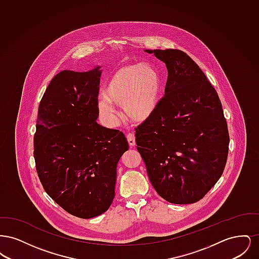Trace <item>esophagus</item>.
Here are the masks:
<instances>
[{"label":"esophagus","instance_id":"obj_1","mask_svg":"<svg viewBox=\"0 0 259 259\" xmlns=\"http://www.w3.org/2000/svg\"><path fill=\"white\" fill-rule=\"evenodd\" d=\"M127 141H128L130 147H134V146H135L136 138L134 133H129V134H127Z\"/></svg>","mask_w":259,"mask_h":259}]
</instances>
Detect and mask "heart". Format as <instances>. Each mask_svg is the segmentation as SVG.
Returning <instances> with one entry per match:
<instances>
[{"instance_id": "heart-1", "label": "heart", "mask_w": 259, "mask_h": 259, "mask_svg": "<svg viewBox=\"0 0 259 259\" xmlns=\"http://www.w3.org/2000/svg\"><path fill=\"white\" fill-rule=\"evenodd\" d=\"M160 74L148 64H131L118 68L107 84L100 108L114 114L111 104L122 106L126 115L134 121L148 118L160 102Z\"/></svg>"}]
</instances>
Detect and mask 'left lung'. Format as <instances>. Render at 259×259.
<instances>
[{"label":"left lung","instance_id":"8db88e82","mask_svg":"<svg viewBox=\"0 0 259 259\" xmlns=\"http://www.w3.org/2000/svg\"><path fill=\"white\" fill-rule=\"evenodd\" d=\"M166 64L168 78L158 107L136 127V144L161 197L192 204L222 177L229 133L222 103L207 76L185 52L146 50Z\"/></svg>","mask_w":259,"mask_h":259}]
</instances>
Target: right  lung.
Listing matches in <instances>:
<instances>
[{"label": "right lung", "instance_id": "add662e5", "mask_svg": "<svg viewBox=\"0 0 259 259\" xmlns=\"http://www.w3.org/2000/svg\"><path fill=\"white\" fill-rule=\"evenodd\" d=\"M101 72L65 70L50 82L37 111L34 157L46 192L80 219L102 214L114 198L116 166L129 145L97 123Z\"/></svg>", "mask_w": 259, "mask_h": 259}]
</instances>
